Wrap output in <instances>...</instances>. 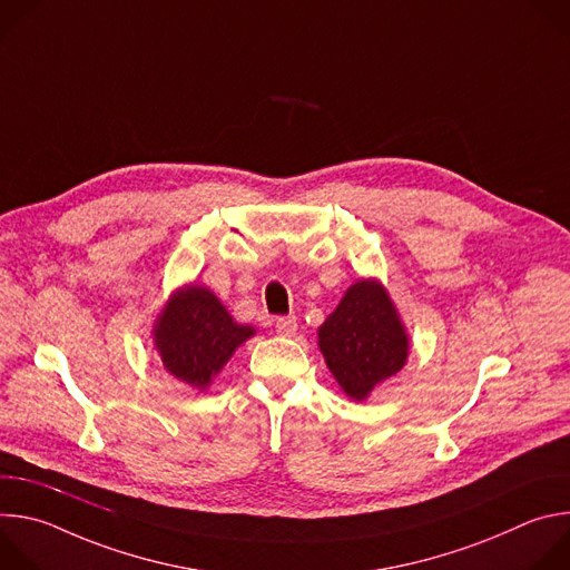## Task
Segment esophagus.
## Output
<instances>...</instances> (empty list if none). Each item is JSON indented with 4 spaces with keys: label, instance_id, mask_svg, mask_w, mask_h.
Segmentation results:
<instances>
[{
    "label": "esophagus",
    "instance_id": "1",
    "mask_svg": "<svg viewBox=\"0 0 570 570\" xmlns=\"http://www.w3.org/2000/svg\"><path fill=\"white\" fill-rule=\"evenodd\" d=\"M275 330L279 336H293L297 332V317L295 315H284L275 320Z\"/></svg>",
    "mask_w": 570,
    "mask_h": 570
}]
</instances>
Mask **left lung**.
<instances>
[{
  "label": "left lung",
  "mask_w": 570,
  "mask_h": 570,
  "mask_svg": "<svg viewBox=\"0 0 570 570\" xmlns=\"http://www.w3.org/2000/svg\"><path fill=\"white\" fill-rule=\"evenodd\" d=\"M317 347L347 396L365 401L409 358V334L376 279H358L317 330Z\"/></svg>",
  "instance_id": "1"
}]
</instances>
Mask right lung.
<instances>
[{"label":"right lung","instance_id":"obj_1","mask_svg":"<svg viewBox=\"0 0 570 570\" xmlns=\"http://www.w3.org/2000/svg\"><path fill=\"white\" fill-rule=\"evenodd\" d=\"M255 334V327L234 322L209 288L196 284L178 288L153 327L155 350L167 372L198 390Z\"/></svg>","mask_w":570,"mask_h":570}]
</instances>
